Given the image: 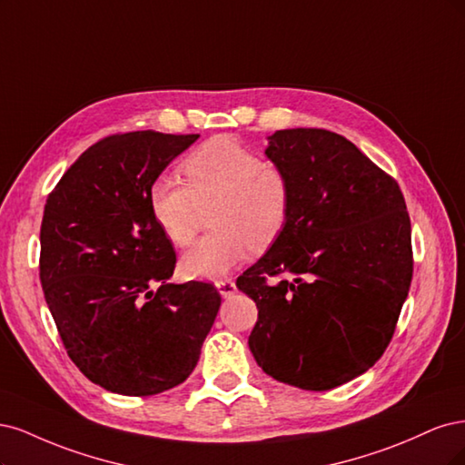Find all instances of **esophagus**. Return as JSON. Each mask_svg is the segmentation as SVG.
I'll list each match as a JSON object with an SVG mask.
<instances>
[{"mask_svg":"<svg viewBox=\"0 0 465 465\" xmlns=\"http://www.w3.org/2000/svg\"><path fill=\"white\" fill-rule=\"evenodd\" d=\"M216 290L220 292L222 297H232L237 292L233 280H218L216 282Z\"/></svg>","mask_w":465,"mask_h":465,"instance_id":"esophagus-1","label":"esophagus"}]
</instances>
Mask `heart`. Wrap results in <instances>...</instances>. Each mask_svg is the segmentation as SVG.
Segmentation results:
<instances>
[{"mask_svg": "<svg viewBox=\"0 0 465 465\" xmlns=\"http://www.w3.org/2000/svg\"><path fill=\"white\" fill-rule=\"evenodd\" d=\"M187 185L158 177L148 189L153 220L170 242L187 247L203 213L216 230L189 249L182 271L191 278L226 276L254 251L271 247L286 228L290 183L276 163L261 160L230 137L203 143L183 162Z\"/></svg>", "mask_w": 465, "mask_h": 465, "instance_id": "obj_1", "label": "heart"}]
</instances>
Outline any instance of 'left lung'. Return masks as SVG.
<instances>
[{
    "instance_id": "1",
    "label": "left lung",
    "mask_w": 465,
    "mask_h": 465,
    "mask_svg": "<svg viewBox=\"0 0 465 465\" xmlns=\"http://www.w3.org/2000/svg\"><path fill=\"white\" fill-rule=\"evenodd\" d=\"M264 154L288 177L290 214L235 282L259 309L249 350L272 379L331 391L369 371L392 340L413 274L406 201L332 131H276Z\"/></svg>"
}]
</instances>
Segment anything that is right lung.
I'll list each match as a JSON object with an SVG mask.
<instances>
[{
	"mask_svg": "<svg viewBox=\"0 0 465 465\" xmlns=\"http://www.w3.org/2000/svg\"><path fill=\"white\" fill-rule=\"evenodd\" d=\"M199 134L133 131L84 151L44 206L40 282L71 361L124 396L182 384L199 361L222 297L170 283L175 251L148 189Z\"/></svg>",
	"mask_w": 465,
	"mask_h": 465,
	"instance_id": "obj_1",
	"label": "right lung"
}]
</instances>
